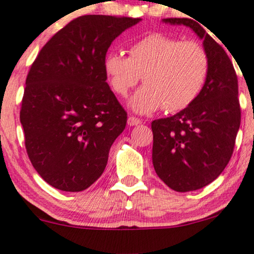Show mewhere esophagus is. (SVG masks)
Listing matches in <instances>:
<instances>
[{
	"mask_svg": "<svg viewBox=\"0 0 254 254\" xmlns=\"http://www.w3.org/2000/svg\"><path fill=\"white\" fill-rule=\"evenodd\" d=\"M142 123V121L139 120V118H136L133 116H130L127 118V125H130V127H134V125H139Z\"/></svg>",
	"mask_w": 254,
	"mask_h": 254,
	"instance_id": "1",
	"label": "esophagus"
}]
</instances>
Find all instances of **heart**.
Masks as SVG:
<instances>
[{"label": "heart", "mask_w": 254, "mask_h": 254, "mask_svg": "<svg viewBox=\"0 0 254 254\" xmlns=\"http://www.w3.org/2000/svg\"><path fill=\"white\" fill-rule=\"evenodd\" d=\"M104 71L111 89L121 97H127L142 75L145 85L129 103L137 114L149 115L162 107L176 112L200 95L210 71V57L198 42L152 33L131 44L129 57L109 53Z\"/></svg>", "instance_id": "1"}]
</instances>
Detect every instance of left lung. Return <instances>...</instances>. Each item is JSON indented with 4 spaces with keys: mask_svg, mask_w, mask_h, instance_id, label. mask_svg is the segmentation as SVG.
Segmentation results:
<instances>
[{
    "mask_svg": "<svg viewBox=\"0 0 254 254\" xmlns=\"http://www.w3.org/2000/svg\"><path fill=\"white\" fill-rule=\"evenodd\" d=\"M163 22L190 27L210 57V71L198 98L178 114L151 123L152 163L158 177L177 192L194 191L212 183L233 153L242 116L238 79L225 50L198 22Z\"/></svg>",
    "mask_w": 254,
    "mask_h": 254,
    "instance_id": "obj_1",
    "label": "left lung"
}]
</instances>
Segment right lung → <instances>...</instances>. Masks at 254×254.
Here are the masks:
<instances>
[{
    "instance_id": "1",
    "label": "right lung",
    "mask_w": 254,
    "mask_h": 254,
    "mask_svg": "<svg viewBox=\"0 0 254 254\" xmlns=\"http://www.w3.org/2000/svg\"><path fill=\"white\" fill-rule=\"evenodd\" d=\"M140 20L79 16L31 64L20 121L31 164L55 189L83 191L103 173L127 118L107 83L104 59L112 41Z\"/></svg>"
}]
</instances>
